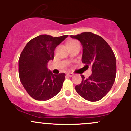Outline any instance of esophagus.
<instances>
[{
	"label": "esophagus",
	"mask_w": 131,
	"mask_h": 131,
	"mask_svg": "<svg viewBox=\"0 0 131 131\" xmlns=\"http://www.w3.org/2000/svg\"><path fill=\"white\" fill-rule=\"evenodd\" d=\"M67 74L68 76H70V77H72V76H73V73H68Z\"/></svg>",
	"instance_id": "34e87169"
}]
</instances>
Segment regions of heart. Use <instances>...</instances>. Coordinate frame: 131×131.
Instances as JSON below:
<instances>
[{
	"label": "heart",
	"mask_w": 131,
	"mask_h": 131,
	"mask_svg": "<svg viewBox=\"0 0 131 131\" xmlns=\"http://www.w3.org/2000/svg\"><path fill=\"white\" fill-rule=\"evenodd\" d=\"M78 41L76 40H69V41L67 42V46L69 47V46H73V45L75 44L76 43H77Z\"/></svg>",
	"instance_id": "b5f03b06"
}]
</instances>
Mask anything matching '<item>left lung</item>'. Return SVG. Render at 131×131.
<instances>
[{"label": "left lung", "mask_w": 131, "mask_h": 131, "mask_svg": "<svg viewBox=\"0 0 131 131\" xmlns=\"http://www.w3.org/2000/svg\"><path fill=\"white\" fill-rule=\"evenodd\" d=\"M79 40L83 48L82 62L91 66L92 74L83 75L82 82L75 87L81 97L91 102H97L105 97L115 81L116 61L112 48L100 36L90 32L70 36Z\"/></svg>", "instance_id": "left-lung-1"}]
</instances>
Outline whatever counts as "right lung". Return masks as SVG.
Wrapping results in <instances>:
<instances>
[{
    "label": "right lung",
    "mask_w": 131,
    "mask_h": 131,
    "mask_svg": "<svg viewBox=\"0 0 131 131\" xmlns=\"http://www.w3.org/2000/svg\"><path fill=\"white\" fill-rule=\"evenodd\" d=\"M68 35L52 37L42 34L28 42L19 58V76L23 86L32 98L47 100L60 92L65 74H53L47 68L54 58L56 47Z\"/></svg>",
    "instance_id": "obj_1"
}]
</instances>
